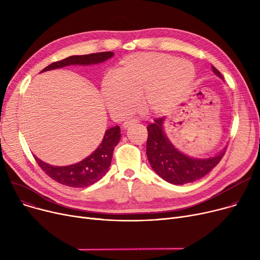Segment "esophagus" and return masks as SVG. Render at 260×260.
<instances>
[{
	"label": "esophagus",
	"instance_id": "obj_1",
	"mask_svg": "<svg viewBox=\"0 0 260 260\" xmlns=\"http://www.w3.org/2000/svg\"><path fill=\"white\" fill-rule=\"evenodd\" d=\"M136 123H138V120H136V119H129V120H125L124 122H123V127L126 128V127H128L129 125L136 124Z\"/></svg>",
	"mask_w": 260,
	"mask_h": 260
}]
</instances>
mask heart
Wrapping results in <instances>:
<instances>
[{"mask_svg":"<svg viewBox=\"0 0 260 260\" xmlns=\"http://www.w3.org/2000/svg\"><path fill=\"white\" fill-rule=\"evenodd\" d=\"M196 78L193 63L158 52H140L123 58L101 86L107 108L125 117L138 105L148 114L161 115L178 103Z\"/></svg>","mask_w":260,"mask_h":260,"instance_id":"obj_1","label":"heart"}]
</instances>
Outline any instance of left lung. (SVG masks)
Instances as JSON below:
<instances>
[{
	"label": "left lung",
	"mask_w": 260,
	"mask_h": 260,
	"mask_svg": "<svg viewBox=\"0 0 260 260\" xmlns=\"http://www.w3.org/2000/svg\"><path fill=\"white\" fill-rule=\"evenodd\" d=\"M216 76L223 80L222 75L214 66ZM165 118H158L147 126L146 155L149 165L163 180L172 184H184L202 178L219 163L224 149L210 158H193L185 155L170 141L165 133Z\"/></svg>",
	"instance_id": "1"
}]
</instances>
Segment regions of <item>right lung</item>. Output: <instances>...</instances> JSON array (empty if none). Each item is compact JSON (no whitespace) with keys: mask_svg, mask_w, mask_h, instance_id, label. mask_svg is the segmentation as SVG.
Returning <instances> with one entry per match:
<instances>
[{"mask_svg":"<svg viewBox=\"0 0 260 260\" xmlns=\"http://www.w3.org/2000/svg\"><path fill=\"white\" fill-rule=\"evenodd\" d=\"M114 56L113 51H104L82 56H71L58 62H53L41 73L58 70V68L71 65H94L103 63ZM121 137L120 127L114 126L106 129L100 145L88 157L75 165L66 167H54L40 160L35 156L39 167L42 169L51 179L63 185L71 187H85L99 181L107 173L113 158L114 148Z\"/></svg>","mask_w":260,"mask_h":260,"instance_id":"1","label":"right lung"}]
</instances>
